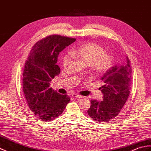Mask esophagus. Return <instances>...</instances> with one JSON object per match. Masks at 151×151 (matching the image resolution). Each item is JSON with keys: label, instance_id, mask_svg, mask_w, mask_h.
Here are the masks:
<instances>
[{"label": "esophagus", "instance_id": "esophagus-1", "mask_svg": "<svg viewBox=\"0 0 151 151\" xmlns=\"http://www.w3.org/2000/svg\"><path fill=\"white\" fill-rule=\"evenodd\" d=\"M72 96L73 98H76V99H82V98H83L82 96L79 95V94H72Z\"/></svg>", "mask_w": 151, "mask_h": 151}]
</instances>
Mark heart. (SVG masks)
Listing matches in <instances>:
<instances>
[{
    "label": "heart",
    "mask_w": 151,
    "mask_h": 151,
    "mask_svg": "<svg viewBox=\"0 0 151 151\" xmlns=\"http://www.w3.org/2000/svg\"><path fill=\"white\" fill-rule=\"evenodd\" d=\"M69 54L72 57L88 65L97 74L106 73L112 65L111 55L108 52L104 51L101 45L94 42H86L75 49H72ZM69 62V56L65 55L62 60L63 66L67 68Z\"/></svg>",
    "instance_id": "1"
}]
</instances>
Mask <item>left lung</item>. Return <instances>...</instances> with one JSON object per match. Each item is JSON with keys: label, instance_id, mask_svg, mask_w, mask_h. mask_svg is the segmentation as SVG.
<instances>
[{"label": "left lung", "instance_id": "8db88e82", "mask_svg": "<svg viewBox=\"0 0 151 151\" xmlns=\"http://www.w3.org/2000/svg\"><path fill=\"white\" fill-rule=\"evenodd\" d=\"M126 64L115 65L105 73L102 86L100 87L104 94L103 100H91L87 110L89 117L99 123H105L117 116L130 94L132 68L130 60L126 57Z\"/></svg>", "mask_w": 151, "mask_h": 151}]
</instances>
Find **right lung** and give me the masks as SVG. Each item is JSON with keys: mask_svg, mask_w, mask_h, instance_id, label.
<instances>
[{"mask_svg": "<svg viewBox=\"0 0 151 151\" xmlns=\"http://www.w3.org/2000/svg\"><path fill=\"white\" fill-rule=\"evenodd\" d=\"M75 38L50 35L35 44L24 65L23 91L30 110L43 121H51L64 111L70 98L50 87V82L60 73L58 56Z\"/></svg>", "mask_w": 151, "mask_h": 151, "instance_id": "add662e5", "label": "right lung"}]
</instances>
